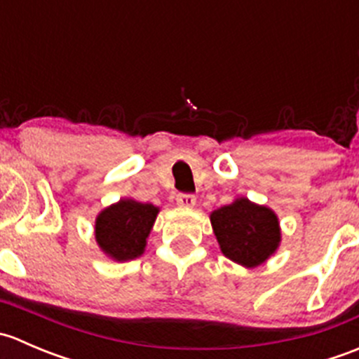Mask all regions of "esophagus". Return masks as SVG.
Wrapping results in <instances>:
<instances>
[{
    "mask_svg": "<svg viewBox=\"0 0 359 359\" xmlns=\"http://www.w3.org/2000/svg\"><path fill=\"white\" fill-rule=\"evenodd\" d=\"M175 200H177V205L184 206V208H193V206L196 205V198H194L193 194L180 193V194H177Z\"/></svg>",
    "mask_w": 359,
    "mask_h": 359,
    "instance_id": "1",
    "label": "esophagus"
}]
</instances>
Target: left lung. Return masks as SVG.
<instances>
[{
  "mask_svg": "<svg viewBox=\"0 0 359 359\" xmlns=\"http://www.w3.org/2000/svg\"><path fill=\"white\" fill-rule=\"evenodd\" d=\"M210 222L220 252L248 269L262 266L280 248L281 227L276 213L245 196L213 210Z\"/></svg>",
  "mask_w": 359,
  "mask_h": 359,
  "instance_id": "left-lung-1",
  "label": "left lung"
}]
</instances>
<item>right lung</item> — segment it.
Masks as SVG:
<instances>
[{
	"mask_svg": "<svg viewBox=\"0 0 359 359\" xmlns=\"http://www.w3.org/2000/svg\"><path fill=\"white\" fill-rule=\"evenodd\" d=\"M159 213L158 206L121 198L106 206L95 219V241L116 262L140 257Z\"/></svg>",
	"mask_w": 359,
	"mask_h": 359,
	"instance_id": "obj_1",
	"label": "right lung"
}]
</instances>
